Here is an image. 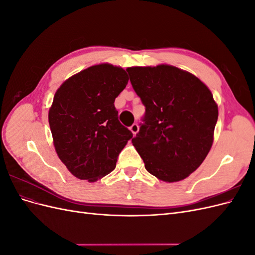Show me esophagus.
I'll return each instance as SVG.
<instances>
[{
	"label": "esophagus",
	"mask_w": 255,
	"mask_h": 255,
	"mask_svg": "<svg viewBox=\"0 0 255 255\" xmlns=\"http://www.w3.org/2000/svg\"><path fill=\"white\" fill-rule=\"evenodd\" d=\"M129 129H130V132L133 133V135H135L138 130H139V127H138L137 123H134V125L129 128Z\"/></svg>",
	"instance_id": "34e87169"
}]
</instances>
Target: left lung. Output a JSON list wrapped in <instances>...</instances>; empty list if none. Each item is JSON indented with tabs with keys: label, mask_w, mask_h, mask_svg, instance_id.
Listing matches in <instances>:
<instances>
[{
	"label": "left lung",
	"mask_w": 255,
	"mask_h": 255,
	"mask_svg": "<svg viewBox=\"0 0 255 255\" xmlns=\"http://www.w3.org/2000/svg\"><path fill=\"white\" fill-rule=\"evenodd\" d=\"M127 71L145 106L143 123L132 139L145 169L167 183L186 179L214 141L218 105L211 90L196 75L170 65Z\"/></svg>",
	"instance_id": "obj_1"
}]
</instances>
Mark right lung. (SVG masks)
Returning a JSON list of instances; mask_svg holds the SVG:
<instances>
[{"mask_svg":"<svg viewBox=\"0 0 255 255\" xmlns=\"http://www.w3.org/2000/svg\"><path fill=\"white\" fill-rule=\"evenodd\" d=\"M128 82L125 69L104 63L72 75L56 90L49 110L53 144L78 179L92 183L113 171L133 137L114 104Z\"/></svg>","mask_w":255,"mask_h":255,"instance_id":"1","label":"right lung"}]
</instances>
